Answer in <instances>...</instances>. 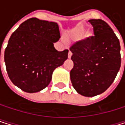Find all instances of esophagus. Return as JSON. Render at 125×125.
Returning a JSON list of instances; mask_svg holds the SVG:
<instances>
[{
    "label": "esophagus",
    "instance_id": "34e87169",
    "mask_svg": "<svg viewBox=\"0 0 125 125\" xmlns=\"http://www.w3.org/2000/svg\"><path fill=\"white\" fill-rule=\"evenodd\" d=\"M71 56H72V52L70 51H69V52H68V58H70Z\"/></svg>",
    "mask_w": 125,
    "mask_h": 125
}]
</instances>
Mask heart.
<instances>
[{
  "instance_id": "1",
  "label": "heart",
  "mask_w": 125,
  "mask_h": 125,
  "mask_svg": "<svg viewBox=\"0 0 125 125\" xmlns=\"http://www.w3.org/2000/svg\"><path fill=\"white\" fill-rule=\"evenodd\" d=\"M84 32H85V28H83V27H80V28H77L74 31V35L78 36V35L82 34V33H83ZM92 36V33H86V37H91Z\"/></svg>"
}]
</instances>
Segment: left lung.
I'll return each mask as SVG.
<instances>
[{
  "label": "left lung",
  "mask_w": 125,
  "mask_h": 125,
  "mask_svg": "<svg viewBox=\"0 0 125 125\" xmlns=\"http://www.w3.org/2000/svg\"><path fill=\"white\" fill-rule=\"evenodd\" d=\"M88 21L94 28V37L78 41L70 47L73 61L70 80L79 94L94 97L104 92L113 83L121 67V47L106 21Z\"/></svg>",
  "instance_id": "left-lung-1"
}]
</instances>
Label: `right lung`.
<instances>
[{"mask_svg":"<svg viewBox=\"0 0 125 125\" xmlns=\"http://www.w3.org/2000/svg\"><path fill=\"white\" fill-rule=\"evenodd\" d=\"M60 37L56 22L31 18L21 23L12 33L4 52L12 83L28 93L46 88L53 71L67 59V49L58 52L54 47L53 42Z\"/></svg>","mask_w":125,"mask_h":125,"instance_id":"1","label":"right lung"}]
</instances>
